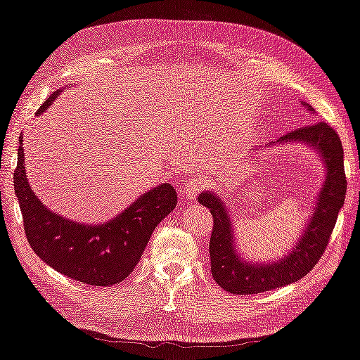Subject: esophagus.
I'll return each mask as SVG.
<instances>
[{"mask_svg": "<svg viewBox=\"0 0 360 360\" xmlns=\"http://www.w3.org/2000/svg\"><path fill=\"white\" fill-rule=\"evenodd\" d=\"M203 182L198 178H191L184 182V187H182V194H184V198L187 200H195V197L198 195V192L202 191Z\"/></svg>", "mask_w": 360, "mask_h": 360, "instance_id": "1", "label": "esophagus"}]
</instances>
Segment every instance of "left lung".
<instances>
[{"mask_svg": "<svg viewBox=\"0 0 360 360\" xmlns=\"http://www.w3.org/2000/svg\"><path fill=\"white\" fill-rule=\"evenodd\" d=\"M300 105L309 112H314L312 106L305 101H300ZM286 143H299L312 150L323 165L325 178L302 231L283 257L275 260H249L238 249L234 221L223 197L213 191H203L197 197L198 203L210 208L213 214V234L210 238L212 275L224 291L244 296L271 291L299 281L317 265L333 233L346 197L345 153L340 137L326 122H314L266 143L265 147L250 148L249 152L259 153L264 148Z\"/></svg>", "mask_w": 360, "mask_h": 360, "instance_id": "left-lung-1", "label": "left lung"}]
</instances>
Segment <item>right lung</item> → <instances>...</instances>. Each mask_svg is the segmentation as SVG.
<instances>
[{
	"instance_id": "add662e5",
	"label": "right lung",
	"mask_w": 360,
	"mask_h": 360,
	"mask_svg": "<svg viewBox=\"0 0 360 360\" xmlns=\"http://www.w3.org/2000/svg\"><path fill=\"white\" fill-rule=\"evenodd\" d=\"M68 87V85H66ZM48 96L43 115L64 89ZM14 192L22 212L30 248L61 275L94 286H112L131 275L160 221L174 210L178 195L169 182L143 192L121 213L103 223H80L53 212L29 184L22 136L19 137Z\"/></svg>"
}]
</instances>
